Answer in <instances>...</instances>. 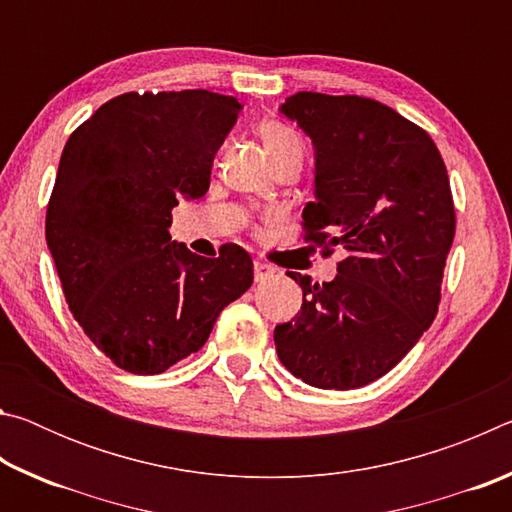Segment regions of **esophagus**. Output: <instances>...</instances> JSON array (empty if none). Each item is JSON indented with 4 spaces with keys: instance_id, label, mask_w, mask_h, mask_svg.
I'll return each mask as SVG.
<instances>
[{
    "instance_id": "obj_1",
    "label": "esophagus",
    "mask_w": 512,
    "mask_h": 512,
    "mask_svg": "<svg viewBox=\"0 0 512 512\" xmlns=\"http://www.w3.org/2000/svg\"><path fill=\"white\" fill-rule=\"evenodd\" d=\"M253 271H255V282H266L268 277L275 275V268L271 264L262 262V259H257L255 266H253Z\"/></svg>"
}]
</instances>
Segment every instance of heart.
I'll use <instances>...</instances> for the list:
<instances>
[{"label": "heart", "instance_id": "1", "mask_svg": "<svg viewBox=\"0 0 512 512\" xmlns=\"http://www.w3.org/2000/svg\"><path fill=\"white\" fill-rule=\"evenodd\" d=\"M259 137H262L266 153L271 155L273 162L287 158V155L293 153L302 155V144L298 140V135L293 133L287 124H282V121H264V124L259 126Z\"/></svg>", "mask_w": 512, "mask_h": 512}]
</instances>
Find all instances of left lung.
<instances>
[{
	"label": "left lung",
	"mask_w": 512,
	"mask_h": 512,
	"mask_svg": "<svg viewBox=\"0 0 512 512\" xmlns=\"http://www.w3.org/2000/svg\"><path fill=\"white\" fill-rule=\"evenodd\" d=\"M280 112L314 144L305 241L345 259L323 287L287 273L302 307L275 350L305 384L350 391L395 368L438 314L456 230L447 169L427 131L375 99L298 92Z\"/></svg>",
	"instance_id": "1"
}]
</instances>
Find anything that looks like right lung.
Masks as SVG:
<instances>
[{"label":"right lung","instance_id":"right-lung-1","mask_svg":"<svg viewBox=\"0 0 512 512\" xmlns=\"http://www.w3.org/2000/svg\"><path fill=\"white\" fill-rule=\"evenodd\" d=\"M241 103L207 92H128L83 121L60 155L45 235L83 332L121 370L158 375L198 352L253 284L237 244L201 257L171 241V210L210 189Z\"/></svg>","mask_w":512,"mask_h":512}]
</instances>
